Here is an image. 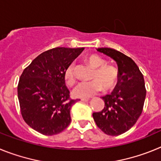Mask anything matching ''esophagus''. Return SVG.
Returning <instances> with one entry per match:
<instances>
[{"label":"esophagus","mask_w":161,"mask_h":161,"mask_svg":"<svg viewBox=\"0 0 161 161\" xmlns=\"http://www.w3.org/2000/svg\"><path fill=\"white\" fill-rule=\"evenodd\" d=\"M81 101H82V102H89V98H82Z\"/></svg>","instance_id":"1"}]
</instances>
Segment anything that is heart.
I'll return each instance as SVG.
<instances>
[{
	"instance_id": "b5f03b06",
	"label": "heart",
	"mask_w": 161,
	"mask_h": 161,
	"mask_svg": "<svg viewBox=\"0 0 161 161\" xmlns=\"http://www.w3.org/2000/svg\"><path fill=\"white\" fill-rule=\"evenodd\" d=\"M87 62L94 68L89 81H83L74 88L72 93L76 97L87 98L99 93L102 89L107 92L115 88L119 81V71L114 66L106 64V61L97 55H92L87 58ZM75 64L71 63L64 71V80L67 85H73L76 82L74 72Z\"/></svg>"
}]
</instances>
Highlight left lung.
Segmentation results:
<instances>
[{
  "label": "left lung",
  "mask_w": 161,
  "mask_h": 161,
  "mask_svg": "<svg viewBox=\"0 0 161 161\" xmlns=\"http://www.w3.org/2000/svg\"><path fill=\"white\" fill-rule=\"evenodd\" d=\"M117 62L119 81L111 94L102 97L105 107L93 114L97 126L108 136L125 133L136 124L143 112L146 97L144 79L136 64L126 55L112 48H98Z\"/></svg>",
  "instance_id": "1"
}]
</instances>
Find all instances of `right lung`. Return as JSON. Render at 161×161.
<instances>
[{
  "label": "right lung",
  "instance_id": "add662e5",
  "mask_svg": "<svg viewBox=\"0 0 161 161\" xmlns=\"http://www.w3.org/2000/svg\"><path fill=\"white\" fill-rule=\"evenodd\" d=\"M83 50H48L38 55L20 76L18 97L22 118L44 136L57 135L70 124L71 107L80 99L70 97L64 71Z\"/></svg>",
  "mask_w": 161,
  "mask_h": 161
}]
</instances>
